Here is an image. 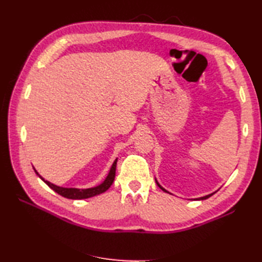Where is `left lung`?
Masks as SVG:
<instances>
[{
  "instance_id": "obj_1",
  "label": "left lung",
  "mask_w": 262,
  "mask_h": 262,
  "mask_svg": "<svg viewBox=\"0 0 262 262\" xmlns=\"http://www.w3.org/2000/svg\"><path fill=\"white\" fill-rule=\"evenodd\" d=\"M157 183H158V186H159V187H160L161 189H162V190H163V191H165V192H169V191H166V190H165V189H164L163 187H161V186L159 185V182H158V181H157ZM169 193H170V192H169ZM213 193H215V192H213ZM213 193H210V194H207V196H204V197H200V198H198V200H204V199H207V198H209L210 196H213Z\"/></svg>"
}]
</instances>
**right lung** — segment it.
<instances>
[{"label": "right lung", "mask_w": 262, "mask_h": 262, "mask_svg": "<svg viewBox=\"0 0 262 262\" xmlns=\"http://www.w3.org/2000/svg\"><path fill=\"white\" fill-rule=\"evenodd\" d=\"M116 165H117V159L115 160V162L113 163V165H111V169L109 171L107 178L104 179V181L102 183H100V185L97 186V187L88 188V189L58 187L56 185H54V183L43 179L41 176H39V173L36 170H35V172L49 188H52L55 192H57L58 194H60V196H63L65 198H69V199H86V198H90V197H93V196H97V194H100V193H102V192L108 190L110 186L113 185L114 180H115Z\"/></svg>", "instance_id": "obj_1"}]
</instances>
